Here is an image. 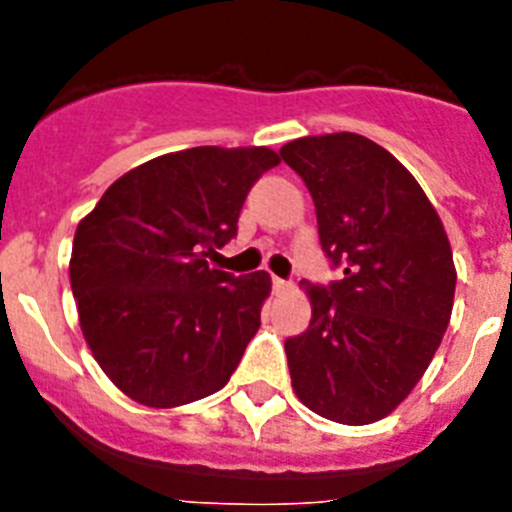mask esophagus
Instances as JSON below:
<instances>
[{
	"mask_svg": "<svg viewBox=\"0 0 512 512\" xmlns=\"http://www.w3.org/2000/svg\"><path fill=\"white\" fill-rule=\"evenodd\" d=\"M271 287H274V292H277V295H282V292H289V289H292V282H287V279H279V277H271Z\"/></svg>",
	"mask_w": 512,
	"mask_h": 512,
	"instance_id": "34e87169",
	"label": "esophagus"
}]
</instances>
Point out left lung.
<instances>
[{"mask_svg": "<svg viewBox=\"0 0 512 512\" xmlns=\"http://www.w3.org/2000/svg\"><path fill=\"white\" fill-rule=\"evenodd\" d=\"M279 156L315 202L330 269H343L305 282L310 325L284 341L292 387L323 418L374 423L410 395L449 328V238L413 174L364 135L300 138Z\"/></svg>", "mask_w": 512, "mask_h": 512, "instance_id": "obj_1", "label": "left lung"}]
</instances>
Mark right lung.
<instances>
[{
	"label": "right lung",
	"mask_w": 512,
	"mask_h": 512,
	"mask_svg": "<svg viewBox=\"0 0 512 512\" xmlns=\"http://www.w3.org/2000/svg\"><path fill=\"white\" fill-rule=\"evenodd\" d=\"M269 148L200 146L120 176L79 223L71 289L102 372L135 402L176 408L225 387L261 325L266 271L235 277L207 256L238 233Z\"/></svg>",
	"instance_id": "right-lung-1"
}]
</instances>
